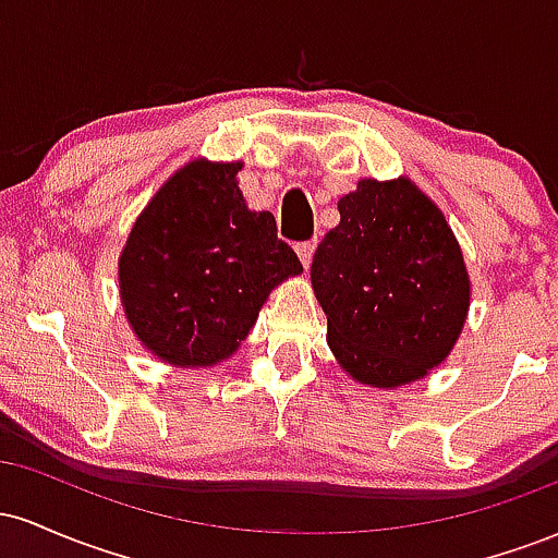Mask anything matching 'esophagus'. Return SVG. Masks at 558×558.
Segmentation results:
<instances>
[{
	"mask_svg": "<svg viewBox=\"0 0 558 558\" xmlns=\"http://www.w3.org/2000/svg\"><path fill=\"white\" fill-rule=\"evenodd\" d=\"M315 248H317V243H315V241L299 243V246H296V254H299L301 265H304L306 270H310V265H312V257H315Z\"/></svg>",
	"mask_w": 558,
	"mask_h": 558,
	"instance_id": "34e87169",
	"label": "esophagus"
}]
</instances>
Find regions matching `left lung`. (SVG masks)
Here are the masks:
<instances>
[{"mask_svg":"<svg viewBox=\"0 0 558 558\" xmlns=\"http://www.w3.org/2000/svg\"><path fill=\"white\" fill-rule=\"evenodd\" d=\"M338 213L310 272L332 356L360 386L422 380L451 354L470 312L457 235L409 178H362Z\"/></svg>","mask_w":558,"mask_h":558,"instance_id":"1","label":"left lung"}]
</instances>
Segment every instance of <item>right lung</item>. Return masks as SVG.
<instances>
[{
	"label": "right lung",
	"instance_id": "right-lung-1",
	"mask_svg": "<svg viewBox=\"0 0 558 558\" xmlns=\"http://www.w3.org/2000/svg\"><path fill=\"white\" fill-rule=\"evenodd\" d=\"M241 168L191 159L159 185L120 252L128 325L172 367L204 369L233 356L272 288L304 272L275 217L246 207Z\"/></svg>",
	"mask_w": 558,
	"mask_h": 558
}]
</instances>
